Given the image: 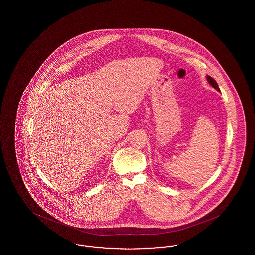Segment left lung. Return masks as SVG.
I'll use <instances>...</instances> for the list:
<instances>
[{"label": "left lung", "instance_id": "obj_1", "mask_svg": "<svg viewBox=\"0 0 255 255\" xmlns=\"http://www.w3.org/2000/svg\"><path fill=\"white\" fill-rule=\"evenodd\" d=\"M206 80L208 81V83L210 84V85L212 86L214 89H216V91H218L220 92V89H219L218 84H217V82L211 77V76H209V75H206Z\"/></svg>", "mask_w": 255, "mask_h": 255}]
</instances>
